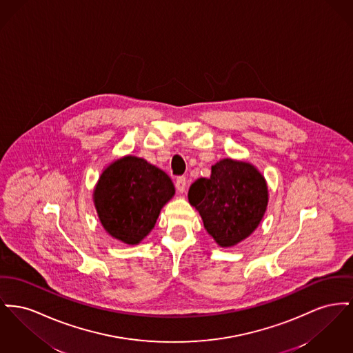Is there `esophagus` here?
Masks as SVG:
<instances>
[{
  "label": "esophagus",
  "mask_w": 353,
  "mask_h": 353,
  "mask_svg": "<svg viewBox=\"0 0 353 353\" xmlns=\"http://www.w3.org/2000/svg\"><path fill=\"white\" fill-rule=\"evenodd\" d=\"M176 188H177V190L180 192V193H184L185 192V189H187V179L185 177H177V180H176Z\"/></svg>",
  "instance_id": "34e87169"
}]
</instances>
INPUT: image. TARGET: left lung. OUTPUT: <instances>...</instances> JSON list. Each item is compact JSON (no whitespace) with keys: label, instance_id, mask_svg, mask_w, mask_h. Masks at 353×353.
<instances>
[{"label":"left lung","instance_id":"8db88e82","mask_svg":"<svg viewBox=\"0 0 353 353\" xmlns=\"http://www.w3.org/2000/svg\"><path fill=\"white\" fill-rule=\"evenodd\" d=\"M188 200L221 248L237 245L261 223L270 192L265 177L248 161L223 159L212 165L210 177L197 179Z\"/></svg>","mask_w":353,"mask_h":353}]
</instances>
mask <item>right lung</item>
<instances>
[{
	"label": "right lung",
	"instance_id": "1",
	"mask_svg": "<svg viewBox=\"0 0 353 353\" xmlns=\"http://www.w3.org/2000/svg\"><path fill=\"white\" fill-rule=\"evenodd\" d=\"M174 192L164 170L126 154L105 166L93 189V203L103 228L113 239L137 245L154 228Z\"/></svg>",
	"mask_w": 353,
	"mask_h": 353
}]
</instances>
